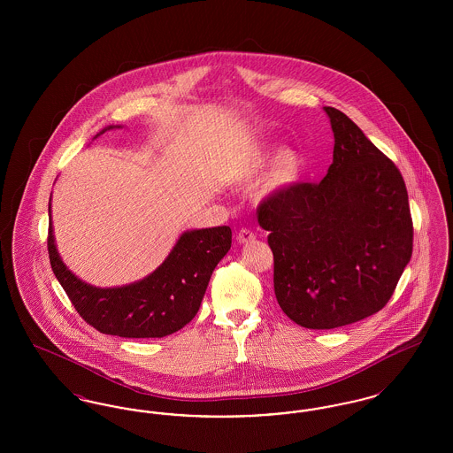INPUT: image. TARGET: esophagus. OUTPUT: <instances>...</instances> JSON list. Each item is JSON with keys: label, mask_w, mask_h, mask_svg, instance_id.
I'll use <instances>...</instances> for the list:
<instances>
[{"label": "esophagus", "mask_w": 453, "mask_h": 453, "mask_svg": "<svg viewBox=\"0 0 453 453\" xmlns=\"http://www.w3.org/2000/svg\"><path fill=\"white\" fill-rule=\"evenodd\" d=\"M255 239V233L246 229V227H241L236 233V241L239 244H244V242H251Z\"/></svg>", "instance_id": "1"}]
</instances>
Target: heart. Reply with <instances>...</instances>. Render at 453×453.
<instances>
[{"label":"heart","mask_w":453,"mask_h":453,"mask_svg":"<svg viewBox=\"0 0 453 453\" xmlns=\"http://www.w3.org/2000/svg\"><path fill=\"white\" fill-rule=\"evenodd\" d=\"M273 156H275V159H273L270 172L265 180V190L266 192L290 190L292 187H296L301 181L302 174H303V161L296 151L285 150L279 154L268 151L255 152L251 157V163L248 166V173H258L259 170H263Z\"/></svg>","instance_id":"b5f03b06"}]
</instances>
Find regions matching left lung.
Instances as JSON below:
<instances>
[{"mask_svg": "<svg viewBox=\"0 0 453 453\" xmlns=\"http://www.w3.org/2000/svg\"><path fill=\"white\" fill-rule=\"evenodd\" d=\"M333 163L318 183L272 194L257 209L273 253L281 311L309 329H333L379 312L412 255L403 174L343 111L324 107Z\"/></svg>", "mask_w": 453, "mask_h": 453, "instance_id": "1", "label": "left lung"}]
</instances>
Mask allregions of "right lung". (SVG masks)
<instances>
[{
	"label": "right lung",
	"instance_id": "add662e5",
	"mask_svg": "<svg viewBox=\"0 0 453 453\" xmlns=\"http://www.w3.org/2000/svg\"><path fill=\"white\" fill-rule=\"evenodd\" d=\"M231 241L227 226L185 233L154 273L119 288H96L76 279L58 255L52 226L47 251L69 301L96 331L120 338H163L194 319L211 275L229 251Z\"/></svg>",
	"mask_w": 453,
	"mask_h": 453
}]
</instances>
